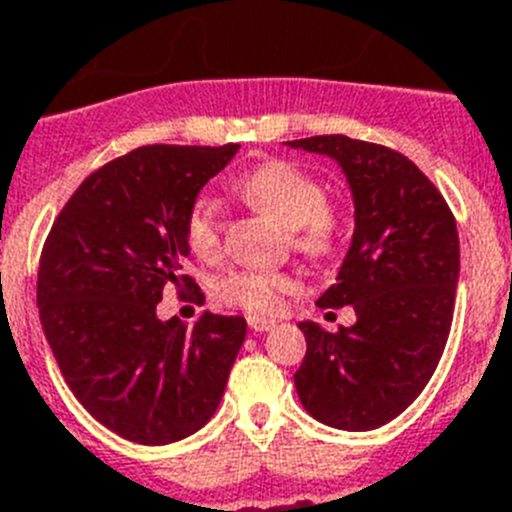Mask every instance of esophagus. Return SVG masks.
<instances>
[{"instance_id":"34e87169","label":"esophagus","mask_w":512,"mask_h":512,"mask_svg":"<svg viewBox=\"0 0 512 512\" xmlns=\"http://www.w3.org/2000/svg\"><path fill=\"white\" fill-rule=\"evenodd\" d=\"M277 325V320L271 318H259V315H248V328L256 330V333H264V330H271Z\"/></svg>"}]
</instances>
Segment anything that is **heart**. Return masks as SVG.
Returning a JSON list of instances; mask_svg holds the SVG:
<instances>
[{
    "label": "heart",
    "mask_w": 512,
    "mask_h": 512,
    "mask_svg": "<svg viewBox=\"0 0 512 512\" xmlns=\"http://www.w3.org/2000/svg\"><path fill=\"white\" fill-rule=\"evenodd\" d=\"M238 192L253 207L287 225L292 246L310 259H325L341 243V212L325 200V187L300 166L271 158L241 176ZM223 212L217 200L200 194L189 205L184 235L194 256L217 259L223 253ZM302 279L295 271L235 269L217 284V297L251 315H274L284 297L297 295Z\"/></svg>",
    "instance_id": "1"
}]
</instances>
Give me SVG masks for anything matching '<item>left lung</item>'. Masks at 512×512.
<instances>
[{
    "label": "left lung",
    "instance_id": "left-lung-1",
    "mask_svg": "<svg viewBox=\"0 0 512 512\" xmlns=\"http://www.w3.org/2000/svg\"><path fill=\"white\" fill-rule=\"evenodd\" d=\"M336 158L356 205L354 243L320 307L354 305L328 333L300 323L302 405L341 431H372L408 408L436 372L454 318L459 233L436 184L400 151L348 135L289 140Z\"/></svg>",
    "mask_w": 512,
    "mask_h": 512
}]
</instances>
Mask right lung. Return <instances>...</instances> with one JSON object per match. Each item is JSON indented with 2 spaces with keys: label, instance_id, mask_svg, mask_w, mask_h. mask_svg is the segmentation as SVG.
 I'll list each match as a JSON object with an SVG mask.
<instances>
[{
  "label": "right lung",
  "instance_id": "right-lung-1",
  "mask_svg": "<svg viewBox=\"0 0 512 512\" xmlns=\"http://www.w3.org/2000/svg\"><path fill=\"white\" fill-rule=\"evenodd\" d=\"M228 146H140L99 166L63 205L40 251L38 310L76 400L117 436L146 446L192 436L212 418L246 338L241 315L192 328L156 318L184 271L189 205L230 164Z\"/></svg>",
  "mask_w": 512,
  "mask_h": 512
}]
</instances>
